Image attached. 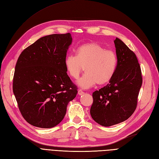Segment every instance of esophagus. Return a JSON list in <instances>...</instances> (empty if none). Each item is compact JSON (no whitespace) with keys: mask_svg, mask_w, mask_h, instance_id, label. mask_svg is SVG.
<instances>
[{"mask_svg":"<svg viewBox=\"0 0 159 159\" xmlns=\"http://www.w3.org/2000/svg\"><path fill=\"white\" fill-rule=\"evenodd\" d=\"M84 93H85L84 91H83L81 89H79V90H78V95H84Z\"/></svg>","mask_w":159,"mask_h":159,"instance_id":"34e87169","label":"esophagus"}]
</instances>
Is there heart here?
<instances>
[{"instance_id":"obj_1","label":"heart","mask_w":159,"mask_h":159,"mask_svg":"<svg viewBox=\"0 0 159 159\" xmlns=\"http://www.w3.org/2000/svg\"><path fill=\"white\" fill-rule=\"evenodd\" d=\"M117 56L111 50H106L95 42L85 43L78 47L76 56L66 57L64 65L67 73L77 79L84 69L85 74L78 81L81 88L88 89L96 84L103 85L110 82L117 66Z\"/></svg>"}]
</instances>
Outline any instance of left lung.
<instances>
[{
  "mask_svg": "<svg viewBox=\"0 0 159 159\" xmlns=\"http://www.w3.org/2000/svg\"><path fill=\"white\" fill-rule=\"evenodd\" d=\"M114 43L118 60L116 71L107 85L93 93L90 109L92 119L104 127L120 123L131 116L143 82L135 54L119 38Z\"/></svg>",
  "mask_w": 159,
  "mask_h": 159,
  "instance_id": "obj_1",
  "label": "left lung"
}]
</instances>
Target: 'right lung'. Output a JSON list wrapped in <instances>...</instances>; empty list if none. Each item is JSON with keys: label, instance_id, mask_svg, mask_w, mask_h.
Listing matches in <instances>:
<instances>
[{"label": "right lung", "instance_id": "add662e5", "mask_svg": "<svg viewBox=\"0 0 159 159\" xmlns=\"http://www.w3.org/2000/svg\"><path fill=\"white\" fill-rule=\"evenodd\" d=\"M70 33L40 38L19 56L12 89L22 117L33 126L52 128L63 120L78 93L64 65Z\"/></svg>", "mask_w": 159, "mask_h": 159}]
</instances>
